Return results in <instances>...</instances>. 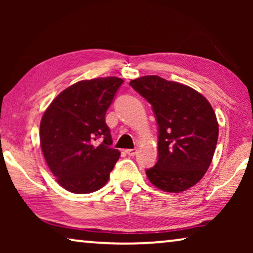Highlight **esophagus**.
Returning <instances> with one entry per match:
<instances>
[{
	"label": "esophagus",
	"instance_id": "34e87169",
	"mask_svg": "<svg viewBox=\"0 0 253 253\" xmlns=\"http://www.w3.org/2000/svg\"><path fill=\"white\" fill-rule=\"evenodd\" d=\"M126 153L129 154L130 157H133L137 153V148H127V150H126Z\"/></svg>",
	"mask_w": 253,
	"mask_h": 253
}]
</instances>
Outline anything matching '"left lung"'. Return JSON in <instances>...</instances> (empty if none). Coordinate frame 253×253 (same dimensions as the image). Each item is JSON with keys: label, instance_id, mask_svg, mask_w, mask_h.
Masks as SVG:
<instances>
[{"label": "left lung", "instance_id": "obj_1", "mask_svg": "<svg viewBox=\"0 0 253 253\" xmlns=\"http://www.w3.org/2000/svg\"><path fill=\"white\" fill-rule=\"evenodd\" d=\"M152 105L158 123V161L147 169L150 182L166 192H182L206 174L215 152L219 124L199 92L159 76L130 82Z\"/></svg>", "mask_w": 253, "mask_h": 253}]
</instances>
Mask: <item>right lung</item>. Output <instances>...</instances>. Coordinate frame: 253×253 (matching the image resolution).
I'll return each mask as SVG.
<instances>
[{"mask_svg":"<svg viewBox=\"0 0 253 253\" xmlns=\"http://www.w3.org/2000/svg\"><path fill=\"white\" fill-rule=\"evenodd\" d=\"M122 83L117 77L81 81L61 92L44 112L41 150L57 183L68 191L89 193L108 181L121 153L110 147L105 116Z\"/></svg>","mask_w":253,"mask_h":253,"instance_id":"right-lung-1","label":"right lung"}]
</instances>
